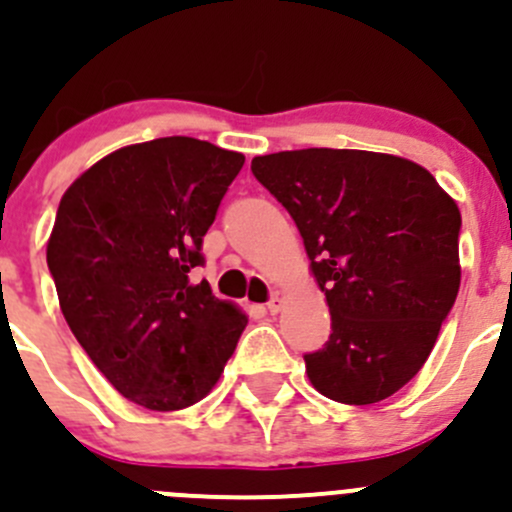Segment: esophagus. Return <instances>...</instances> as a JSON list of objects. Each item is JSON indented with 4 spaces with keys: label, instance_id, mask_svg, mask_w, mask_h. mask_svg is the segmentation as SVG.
<instances>
[{
    "label": "esophagus",
    "instance_id": "obj_1",
    "mask_svg": "<svg viewBox=\"0 0 512 512\" xmlns=\"http://www.w3.org/2000/svg\"><path fill=\"white\" fill-rule=\"evenodd\" d=\"M266 308H268V313H278L283 308V293H273L271 298H268V303H266Z\"/></svg>",
    "mask_w": 512,
    "mask_h": 512
}]
</instances>
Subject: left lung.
<instances>
[{"label":"left lung","mask_w":512,"mask_h":512,"mask_svg":"<svg viewBox=\"0 0 512 512\" xmlns=\"http://www.w3.org/2000/svg\"><path fill=\"white\" fill-rule=\"evenodd\" d=\"M251 171L296 221L326 293L331 336L303 356L313 388L348 406L401 391L458 296L455 201L423 166L376 151H278Z\"/></svg>","instance_id":"1"}]
</instances>
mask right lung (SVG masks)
Returning <instances> with one entry per match:
<instances>
[{
    "label": "right lung",
    "mask_w": 512,
    "mask_h": 512,
    "mask_svg": "<svg viewBox=\"0 0 512 512\" xmlns=\"http://www.w3.org/2000/svg\"><path fill=\"white\" fill-rule=\"evenodd\" d=\"M244 154L191 136L124 146L59 201L47 266L86 356L131 403L181 411L216 386L249 318L191 283Z\"/></svg>",
    "instance_id": "add662e5"
}]
</instances>
